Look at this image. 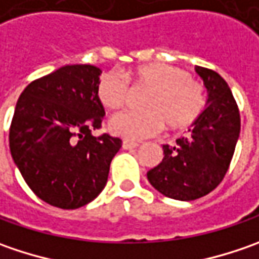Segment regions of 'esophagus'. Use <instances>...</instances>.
<instances>
[{
	"label": "esophagus",
	"mask_w": 259,
	"mask_h": 259,
	"mask_svg": "<svg viewBox=\"0 0 259 259\" xmlns=\"http://www.w3.org/2000/svg\"><path fill=\"white\" fill-rule=\"evenodd\" d=\"M137 147H138L137 143H131V141H124L122 143V148L124 150H133V148H137Z\"/></svg>",
	"instance_id": "34e87169"
}]
</instances>
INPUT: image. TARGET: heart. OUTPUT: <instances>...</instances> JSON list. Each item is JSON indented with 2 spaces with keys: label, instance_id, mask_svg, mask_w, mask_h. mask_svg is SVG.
Masks as SVG:
<instances>
[{
  "label": "heart",
  "instance_id": "1",
  "mask_svg": "<svg viewBox=\"0 0 259 259\" xmlns=\"http://www.w3.org/2000/svg\"><path fill=\"white\" fill-rule=\"evenodd\" d=\"M133 91H145L141 112H125L109 121V131L128 140H141L157 134L163 125L180 131L193 124L204 108V92L200 83L176 66L147 63L125 73ZM130 88L124 77L106 72L98 82V99L109 111L122 109L130 99Z\"/></svg>",
  "mask_w": 259,
  "mask_h": 259
}]
</instances>
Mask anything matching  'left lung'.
I'll return each instance as SVG.
<instances>
[{"mask_svg": "<svg viewBox=\"0 0 259 259\" xmlns=\"http://www.w3.org/2000/svg\"><path fill=\"white\" fill-rule=\"evenodd\" d=\"M207 91L206 108L177 144L163 145V160L147 173L150 184L170 199L194 200L224 180L241 131V118L228 83L216 72L196 66Z\"/></svg>", "mask_w": 259, "mask_h": 259, "instance_id": "8db88e82", "label": "left lung"}]
</instances>
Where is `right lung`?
I'll return each mask as SVG.
<instances>
[{
    "label": "right lung",
    "mask_w": 259,
    "mask_h": 259,
    "mask_svg": "<svg viewBox=\"0 0 259 259\" xmlns=\"http://www.w3.org/2000/svg\"><path fill=\"white\" fill-rule=\"evenodd\" d=\"M102 70L66 65L31 82L20 95L10 128L17 168L37 197L60 209H77L104 190L121 140L104 134L98 99Z\"/></svg>",
    "instance_id": "obj_1"
}]
</instances>
